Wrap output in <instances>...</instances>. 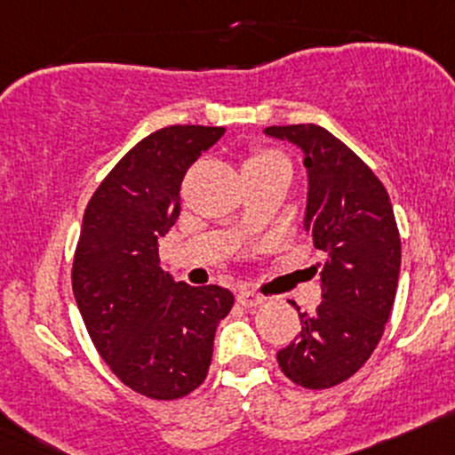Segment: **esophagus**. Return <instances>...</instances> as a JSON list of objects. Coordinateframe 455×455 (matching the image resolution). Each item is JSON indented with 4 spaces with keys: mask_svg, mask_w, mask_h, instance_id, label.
I'll use <instances>...</instances> for the list:
<instances>
[{
    "mask_svg": "<svg viewBox=\"0 0 455 455\" xmlns=\"http://www.w3.org/2000/svg\"><path fill=\"white\" fill-rule=\"evenodd\" d=\"M263 300H266V298L259 296V293L251 291V289H242V291L237 293V302L242 304V307H248V308L257 307V304H261Z\"/></svg>",
    "mask_w": 455,
    "mask_h": 455,
    "instance_id": "34e87169",
    "label": "esophagus"
}]
</instances>
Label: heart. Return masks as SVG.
Wrapping results in <instances>:
<instances>
[{
	"mask_svg": "<svg viewBox=\"0 0 455 455\" xmlns=\"http://www.w3.org/2000/svg\"><path fill=\"white\" fill-rule=\"evenodd\" d=\"M276 162H284L278 153L269 151V148H252V151L248 153V157L243 159L242 171L252 172V171H259V168H266V166H269V164H276Z\"/></svg>",
	"mask_w": 455,
	"mask_h": 455,
	"instance_id": "heart-1",
	"label": "heart"
}]
</instances>
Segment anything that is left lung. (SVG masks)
<instances>
[{
	"instance_id": "1",
	"label": "left lung",
	"mask_w": 455,
	"mask_h": 455,
	"mask_svg": "<svg viewBox=\"0 0 455 455\" xmlns=\"http://www.w3.org/2000/svg\"><path fill=\"white\" fill-rule=\"evenodd\" d=\"M266 133L304 151V228L326 254L323 300L313 315L300 313L302 331L276 354L278 367L298 387L331 388L365 365L391 315L402 263L395 213L371 168L323 127L281 124Z\"/></svg>"
}]
</instances>
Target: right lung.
I'll list each match as a JSON object with an SVG mask.
<instances>
[{"instance_id":"add662e5","label":"right lung","mask_w":455,"mask_h":455,"mask_svg":"<svg viewBox=\"0 0 455 455\" xmlns=\"http://www.w3.org/2000/svg\"><path fill=\"white\" fill-rule=\"evenodd\" d=\"M224 127L172 124L138 142L97 188L73 259V293L94 347L124 387L151 399L198 388L233 293L159 267L157 239L181 212L188 168Z\"/></svg>"}]
</instances>
